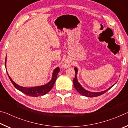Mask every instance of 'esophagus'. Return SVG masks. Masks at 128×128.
<instances>
[{"mask_svg": "<svg viewBox=\"0 0 128 128\" xmlns=\"http://www.w3.org/2000/svg\"><path fill=\"white\" fill-rule=\"evenodd\" d=\"M69 66H70V63H69V62L68 61H65L63 64H62V66L64 68H68V67Z\"/></svg>", "mask_w": 128, "mask_h": 128, "instance_id": "1", "label": "esophagus"}]
</instances>
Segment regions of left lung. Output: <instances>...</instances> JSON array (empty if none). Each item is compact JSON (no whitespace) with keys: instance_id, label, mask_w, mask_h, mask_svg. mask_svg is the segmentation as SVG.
<instances>
[{"instance_id":"obj_1","label":"left lung","mask_w":128,"mask_h":128,"mask_svg":"<svg viewBox=\"0 0 128 128\" xmlns=\"http://www.w3.org/2000/svg\"><path fill=\"white\" fill-rule=\"evenodd\" d=\"M74 70H75V73H76V76L73 79V85H74V87L76 88L78 92L80 94H81L84 96H87V97H96V96H98L99 95H101L107 92L108 90H110L111 88L113 87V86L115 85L116 83L111 86V87H110L108 88H107V90H106L104 91H102V92H89L87 90H86L81 85V84L79 83V82L77 80V72H78V69L77 68H74Z\"/></svg>"}]
</instances>
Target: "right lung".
Masks as SVG:
<instances>
[{"label":"right lung","instance_id":"1","mask_svg":"<svg viewBox=\"0 0 128 128\" xmlns=\"http://www.w3.org/2000/svg\"><path fill=\"white\" fill-rule=\"evenodd\" d=\"M6 58H7V56H6V61H5V67L6 69H7L6 68ZM60 69L59 67H57V68L54 69L53 71L52 75V78L50 81L48 83L43 85L41 86H34V87H32V88H26V87H23V86H21L20 85H17V84L15 83V82L13 81L11 78L10 77L9 74H8L7 71V74L9 77L10 81L12 83L13 85L14 86V88H17V90L20 91L21 92L24 93L25 94L28 95V96H40V95H44L46 94L47 92H48L50 91L51 90V88H53L54 84L56 81V78H57V76L58 73L59 72Z\"/></svg>","mask_w":128,"mask_h":128}]
</instances>
